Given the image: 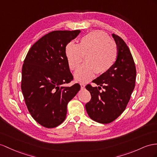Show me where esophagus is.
Segmentation results:
<instances>
[{"label":"esophagus","mask_w":157,"mask_h":157,"mask_svg":"<svg viewBox=\"0 0 157 157\" xmlns=\"http://www.w3.org/2000/svg\"><path fill=\"white\" fill-rule=\"evenodd\" d=\"M80 86H81V88L82 89H84V88H85V84H83V83H80Z\"/></svg>","instance_id":"esophagus-1"}]
</instances>
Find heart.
<instances>
[{
    "instance_id": "1",
    "label": "heart",
    "mask_w": 157,
    "mask_h": 157,
    "mask_svg": "<svg viewBox=\"0 0 157 157\" xmlns=\"http://www.w3.org/2000/svg\"><path fill=\"white\" fill-rule=\"evenodd\" d=\"M65 55L71 70L79 66L85 56L86 62L74 73L75 79L84 83L93 78L95 73L101 75L111 69L117 59V46L107 34L96 30L83 36L78 44L68 42Z\"/></svg>"
}]
</instances>
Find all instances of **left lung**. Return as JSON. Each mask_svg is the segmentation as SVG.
<instances>
[{"label": "left lung", "mask_w": 157, "mask_h": 157, "mask_svg": "<svg viewBox=\"0 0 157 157\" xmlns=\"http://www.w3.org/2000/svg\"><path fill=\"white\" fill-rule=\"evenodd\" d=\"M112 36L117 46L114 65L94 80L98 87L86 86L91 95L90 101L86 104L87 113L91 119L103 124L113 121L124 111L136 80L135 64L129 48L119 36L113 34Z\"/></svg>", "instance_id": "obj_1"}]
</instances>
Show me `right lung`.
<instances>
[{"mask_svg": "<svg viewBox=\"0 0 157 157\" xmlns=\"http://www.w3.org/2000/svg\"><path fill=\"white\" fill-rule=\"evenodd\" d=\"M80 30H56L39 39L30 48L22 70L21 90L28 109L42 126L54 128L63 123L67 105L80 90L73 80L65 55L66 44Z\"/></svg>", "mask_w": 157, "mask_h": 157, "instance_id": "obj_1", "label": "right lung"}]
</instances>
